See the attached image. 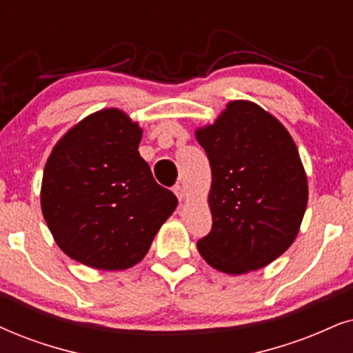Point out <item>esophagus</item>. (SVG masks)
<instances>
[{
    "label": "esophagus",
    "instance_id": "obj_1",
    "mask_svg": "<svg viewBox=\"0 0 353 353\" xmlns=\"http://www.w3.org/2000/svg\"><path fill=\"white\" fill-rule=\"evenodd\" d=\"M172 192H174V194H176L177 199L184 200V197H185V190H184V187H182L181 184L174 185V187H172Z\"/></svg>",
    "mask_w": 353,
    "mask_h": 353
}]
</instances>
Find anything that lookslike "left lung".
<instances>
[{"instance_id": "left-lung-1", "label": "left lung", "mask_w": 353, "mask_h": 353, "mask_svg": "<svg viewBox=\"0 0 353 353\" xmlns=\"http://www.w3.org/2000/svg\"><path fill=\"white\" fill-rule=\"evenodd\" d=\"M212 168V230L199 239L205 261L226 274H246L287 251L300 230L307 182L285 127L264 109L234 101L195 133Z\"/></svg>"}]
</instances>
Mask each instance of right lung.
Listing matches in <instances>:
<instances>
[{
	"instance_id": "1",
	"label": "right lung",
	"mask_w": 353,
	"mask_h": 353,
	"mask_svg": "<svg viewBox=\"0 0 353 353\" xmlns=\"http://www.w3.org/2000/svg\"><path fill=\"white\" fill-rule=\"evenodd\" d=\"M140 140L138 123L105 109L71 128L48 158L43 218L61 251L84 265H135L177 207L138 153Z\"/></svg>"
}]
</instances>
